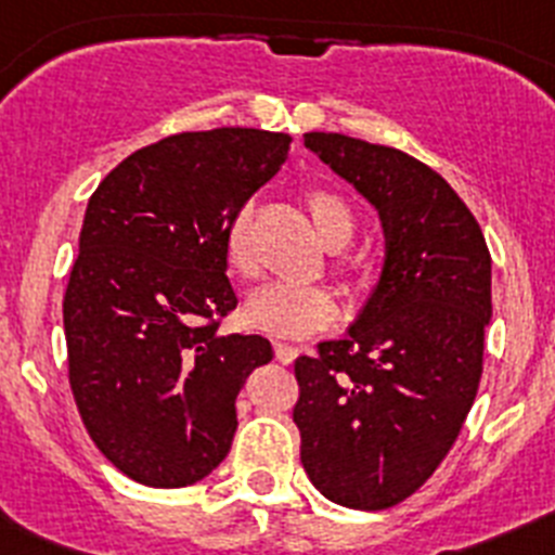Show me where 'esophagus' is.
Masks as SVG:
<instances>
[{
	"label": "esophagus",
	"mask_w": 555,
	"mask_h": 555,
	"mask_svg": "<svg viewBox=\"0 0 555 555\" xmlns=\"http://www.w3.org/2000/svg\"><path fill=\"white\" fill-rule=\"evenodd\" d=\"M274 356H278L281 364H292L294 358L300 356V347L288 345V341H274Z\"/></svg>",
	"instance_id": "1"
}]
</instances>
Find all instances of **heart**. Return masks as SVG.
<instances>
[{"label": "heart", "instance_id": "obj_1", "mask_svg": "<svg viewBox=\"0 0 555 555\" xmlns=\"http://www.w3.org/2000/svg\"><path fill=\"white\" fill-rule=\"evenodd\" d=\"M308 210H311L313 224L322 233L331 247H341L356 233V214L338 191L327 185H313L306 194ZM253 205H242L230 217L224 228V255L233 272L242 278H253L258 261H255L253 235ZM338 302L333 292L320 283H294V281H272L249 294L244 317L253 327L278 336H306V333L320 331L336 320Z\"/></svg>", "mask_w": 555, "mask_h": 555}]
</instances>
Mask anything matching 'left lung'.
Instances as JSON below:
<instances>
[{
	"instance_id": "left-lung-1",
	"label": "left lung",
	"mask_w": 555,
	"mask_h": 555,
	"mask_svg": "<svg viewBox=\"0 0 555 555\" xmlns=\"http://www.w3.org/2000/svg\"><path fill=\"white\" fill-rule=\"evenodd\" d=\"M306 146L375 205L386 261L350 333L294 361L292 416L313 487L380 512L436 473L473 409L492 258L473 210L423 160L341 132H306Z\"/></svg>"
}]
</instances>
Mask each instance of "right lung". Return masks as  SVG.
Returning a JSON list of instances; mask_svg holds the SVG:
<instances>
[{
    "label": "right lung",
    "mask_w": 555,
    "mask_h": 555,
    "mask_svg": "<svg viewBox=\"0 0 555 555\" xmlns=\"http://www.w3.org/2000/svg\"><path fill=\"white\" fill-rule=\"evenodd\" d=\"M288 144L255 127L178 132L132 152L88 199L63 297L68 384L102 455L144 487L217 469L235 395L272 361L263 336L219 333L238 302L224 228Z\"/></svg>",
    "instance_id": "1"
}]
</instances>
